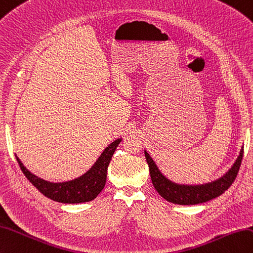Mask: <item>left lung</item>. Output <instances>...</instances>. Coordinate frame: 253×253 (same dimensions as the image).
Returning a JSON list of instances; mask_svg holds the SVG:
<instances>
[{
    "label": "left lung",
    "instance_id": "1",
    "mask_svg": "<svg viewBox=\"0 0 253 253\" xmlns=\"http://www.w3.org/2000/svg\"><path fill=\"white\" fill-rule=\"evenodd\" d=\"M146 163L150 168L151 180L158 194L167 202L177 205H197L206 203L222 195L237 177L240 165H242L244 148L240 150L239 156L232 168L222 178L210 183L202 185H181L169 181L161 173L151 156L144 152Z\"/></svg>",
    "mask_w": 253,
    "mask_h": 253
}]
</instances>
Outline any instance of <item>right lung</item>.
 Wrapping results in <instances>:
<instances>
[{
  "instance_id": "right-lung-1",
  "label": "right lung",
  "mask_w": 253,
  "mask_h": 253,
  "mask_svg": "<svg viewBox=\"0 0 253 253\" xmlns=\"http://www.w3.org/2000/svg\"><path fill=\"white\" fill-rule=\"evenodd\" d=\"M121 141L122 139H117L111 143L100 155L95 165L85 174L75 180L62 182V183H51L38 178L22 165L18 157L16 158L26 178L46 197L63 204L86 203L95 199L103 190L107 181L108 166Z\"/></svg>"
}]
</instances>
